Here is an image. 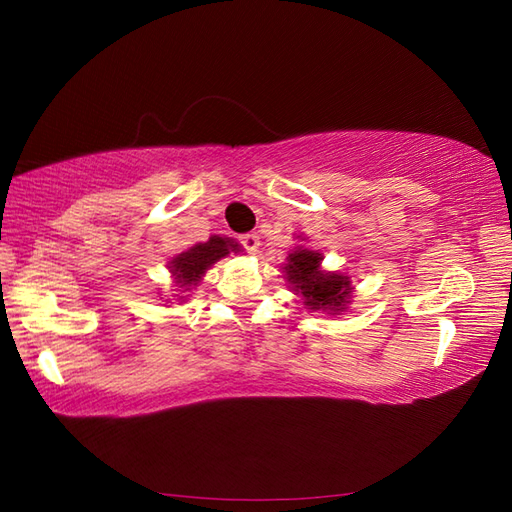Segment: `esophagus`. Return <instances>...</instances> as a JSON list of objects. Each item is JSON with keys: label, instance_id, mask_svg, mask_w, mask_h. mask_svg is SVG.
<instances>
[{"label": "esophagus", "instance_id": "obj_1", "mask_svg": "<svg viewBox=\"0 0 512 512\" xmlns=\"http://www.w3.org/2000/svg\"><path fill=\"white\" fill-rule=\"evenodd\" d=\"M239 244H242L246 253H255V250L259 248V237L255 233H246L239 237Z\"/></svg>", "mask_w": 512, "mask_h": 512}]
</instances>
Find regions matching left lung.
Here are the masks:
<instances>
[{"label":"left lung","instance_id":"1","mask_svg":"<svg viewBox=\"0 0 512 512\" xmlns=\"http://www.w3.org/2000/svg\"><path fill=\"white\" fill-rule=\"evenodd\" d=\"M288 281L301 292L303 303L310 310H343L347 297H350V281L341 275L321 273L319 253L308 248H299L288 255Z\"/></svg>","mask_w":512,"mask_h":512}]
</instances>
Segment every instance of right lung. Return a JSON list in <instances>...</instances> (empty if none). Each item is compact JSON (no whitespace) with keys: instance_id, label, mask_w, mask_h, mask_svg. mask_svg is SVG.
<instances>
[{"instance_id":"obj_1","label":"right lung","mask_w":512,"mask_h":512,"mask_svg":"<svg viewBox=\"0 0 512 512\" xmlns=\"http://www.w3.org/2000/svg\"><path fill=\"white\" fill-rule=\"evenodd\" d=\"M239 246L233 239H224V237H209V242L204 244H195L193 248H189L187 253L178 255L171 262V270L176 275L180 286H195L202 279V275L206 273V268L211 264H215L217 259L226 257L228 253H235Z\"/></svg>"}]
</instances>
